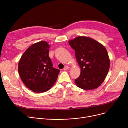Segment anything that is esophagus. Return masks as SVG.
Returning a JSON list of instances; mask_svg holds the SVG:
<instances>
[{"mask_svg":"<svg viewBox=\"0 0 128 128\" xmlns=\"http://www.w3.org/2000/svg\"><path fill=\"white\" fill-rule=\"evenodd\" d=\"M68 68H69V67L68 66H65L64 68V70H68Z\"/></svg>","mask_w":128,"mask_h":128,"instance_id":"1","label":"esophagus"}]
</instances>
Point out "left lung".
Wrapping results in <instances>:
<instances>
[{
    "instance_id": "obj_1",
    "label": "left lung",
    "mask_w": 128,
    "mask_h": 128,
    "mask_svg": "<svg viewBox=\"0 0 128 128\" xmlns=\"http://www.w3.org/2000/svg\"><path fill=\"white\" fill-rule=\"evenodd\" d=\"M68 43L75 50L77 61L81 68L75 80L79 88L90 90L101 84L107 75L110 60L105 46L91 38L79 36Z\"/></svg>"
}]
</instances>
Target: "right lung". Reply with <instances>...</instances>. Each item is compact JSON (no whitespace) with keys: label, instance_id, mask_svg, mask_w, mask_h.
<instances>
[{"label":"right lung","instance_id":"obj_1","mask_svg":"<svg viewBox=\"0 0 128 128\" xmlns=\"http://www.w3.org/2000/svg\"><path fill=\"white\" fill-rule=\"evenodd\" d=\"M50 46L42 41L32 44L21 58L19 75L24 84L34 92L49 90L55 84L60 70L54 68L49 56Z\"/></svg>","mask_w":128,"mask_h":128}]
</instances>
